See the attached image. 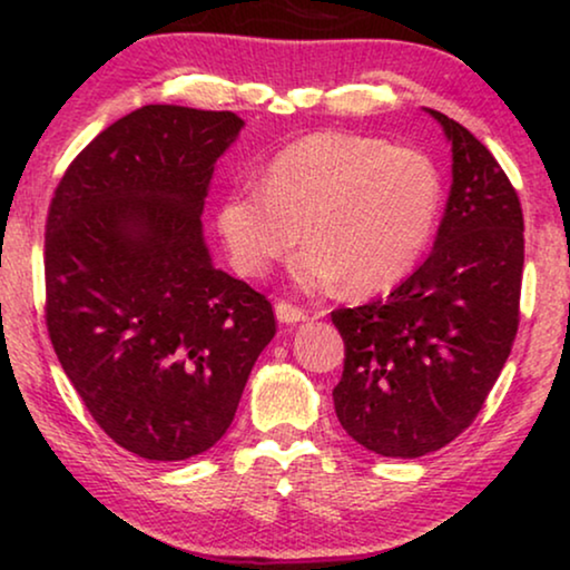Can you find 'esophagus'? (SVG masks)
Instances as JSON below:
<instances>
[{
    "mask_svg": "<svg viewBox=\"0 0 570 570\" xmlns=\"http://www.w3.org/2000/svg\"><path fill=\"white\" fill-rule=\"evenodd\" d=\"M275 316L279 324H298V322H306L308 314L298 306H293V303H285V301H277L275 303Z\"/></svg>",
    "mask_w": 570,
    "mask_h": 570,
    "instance_id": "esophagus-1",
    "label": "esophagus"
}]
</instances>
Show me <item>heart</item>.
Here are the masks:
<instances>
[{
    "label": "heart",
    "instance_id": "b5f03b06",
    "mask_svg": "<svg viewBox=\"0 0 570 570\" xmlns=\"http://www.w3.org/2000/svg\"><path fill=\"white\" fill-rule=\"evenodd\" d=\"M443 199L435 163L415 147L355 131H314L287 145L264 170V186L230 189L217 233L233 267L264 277L301 236L291 262L308 291L342 279L368 295L400 283L431 244Z\"/></svg>",
    "mask_w": 570,
    "mask_h": 570
}]
</instances>
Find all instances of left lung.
<instances>
[{"label": "left lung", "instance_id": "left-lung-1", "mask_svg": "<svg viewBox=\"0 0 570 570\" xmlns=\"http://www.w3.org/2000/svg\"><path fill=\"white\" fill-rule=\"evenodd\" d=\"M451 191L433 252L386 301L332 311L345 340L334 412L381 456L439 451L478 417L519 330L524 217L485 145L446 114Z\"/></svg>", "mask_w": 570, "mask_h": 570}]
</instances>
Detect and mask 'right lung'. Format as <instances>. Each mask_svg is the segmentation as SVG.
I'll use <instances>...</instances> for the list:
<instances>
[{"mask_svg": "<svg viewBox=\"0 0 570 570\" xmlns=\"http://www.w3.org/2000/svg\"><path fill=\"white\" fill-rule=\"evenodd\" d=\"M244 119L142 106L72 160L46 220V326L92 420L153 462L223 439L272 303L217 269L202 233L215 163Z\"/></svg>", "mask_w": 570, "mask_h": 570, "instance_id": "right-lung-1", "label": "right lung"}]
</instances>
